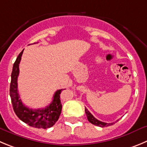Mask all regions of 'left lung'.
I'll use <instances>...</instances> for the list:
<instances>
[{"label": "left lung", "instance_id": "1", "mask_svg": "<svg viewBox=\"0 0 147 147\" xmlns=\"http://www.w3.org/2000/svg\"><path fill=\"white\" fill-rule=\"evenodd\" d=\"M85 112H86V116H87L88 120L90 122V123H92V124L95 125L96 126H99V127H107V126L112 125H113L115 123H104V122H101L100 120H98L97 119H96L95 117L91 115L90 112L87 109V108H85Z\"/></svg>", "mask_w": 147, "mask_h": 147}]
</instances>
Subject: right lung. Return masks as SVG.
Instances as JSON below:
<instances>
[{"mask_svg":"<svg viewBox=\"0 0 147 147\" xmlns=\"http://www.w3.org/2000/svg\"><path fill=\"white\" fill-rule=\"evenodd\" d=\"M23 51L16 58L13 64L11 72L10 96L11 98L13 111L16 116L22 121L27 123L28 125L37 128L46 129L52 127L58 120L61 115L62 105L60 100V94L63 89H60L55 92L53 101L46 107L42 109H32L24 106L22 102V100L20 98L17 88V78L20 73L19 66L21 61Z\"/></svg>","mask_w":147,"mask_h":147,"instance_id":"1","label":"right lung"}]
</instances>
